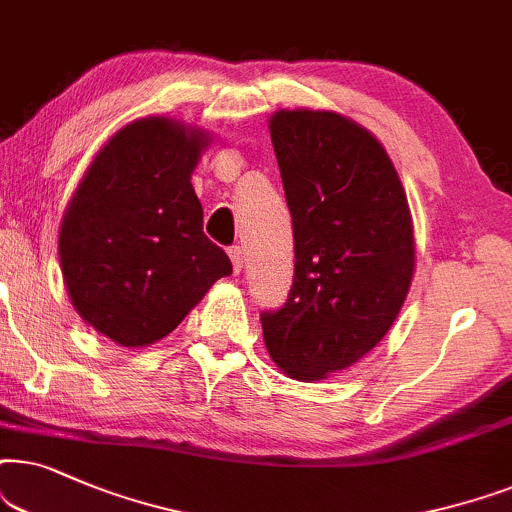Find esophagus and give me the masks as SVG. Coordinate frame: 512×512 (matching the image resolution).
<instances>
[{
    "label": "esophagus",
    "instance_id": "34e87169",
    "mask_svg": "<svg viewBox=\"0 0 512 512\" xmlns=\"http://www.w3.org/2000/svg\"><path fill=\"white\" fill-rule=\"evenodd\" d=\"M229 257H231V264H234V271L238 274V271L243 269V250H241V245H231Z\"/></svg>",
    "mask_w": 512,
    "mask_h": 512
}]
</instances>
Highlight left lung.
<instances>
[{
	"label": "left lung",
	"instance_id": "obj_1",
	"mask_svg": "<svg viewBox=\"0 0 512 512\" xmlns=\"http://www.w3.org/2000/svg\"><path fill=\"white\" fill-rule=\"evenodd\" d=\"M295 236V278L262 311L269 356L292 379L344 370L381 342L414 274L407 196L386 149L335 112L281 109L269 121Z\"/></svg>",
	"mask_w": 512,
	"mask_h": 512
}]
</instances>
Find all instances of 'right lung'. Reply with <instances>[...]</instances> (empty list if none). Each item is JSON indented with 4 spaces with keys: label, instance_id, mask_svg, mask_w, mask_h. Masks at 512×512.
<instances>
[{
    "label": "right lung",
    "instance_id": "add662e5",
    "mask_svg": "<svg viewBox=\"0 0 512 512\" xmlns=\"http://www.w3.org/2000/svg\"><path fill=\"white\" fill-rule=\"evenodd\" d=\"M203 147V133L177 121H135L100 149L67 206L58 243L67 292L121 346L166 337L231 274L189 182Z\"/></svg>",
    "mask_w": 512,
    "mask_h": 512
}]
</instances>
